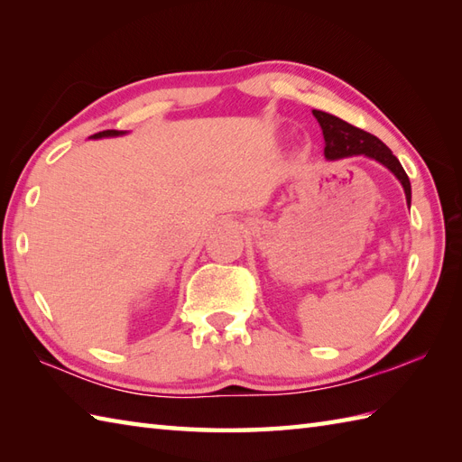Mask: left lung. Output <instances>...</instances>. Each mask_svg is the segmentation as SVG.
Here are the masks:
<instances>
[{"instance_id":"obj_1","label":"left lung","mask_w":462,"mask_h":462,"mask_svg":"<svg viewBox=\"0 0 462 462\" xmlns=\"http://www.w3.org/2000/svg\"><path fill=\"white\" fill-rule=\"evenodd\" d=\"M311 113L321 126L323 141H326V151H323V154H326L329 161L346 159V156H353V154L371 156V159H375L381 164H385L387 169L397 176L405 189L407 204H411L409 176L403 171L401 162L397 161V156L391 152L387 146L377 139V136H373L371 133L363 131V129H357V126L341 121L339 116H333L329 113H323V111H311Z\"/></svg>"}]
</instances>
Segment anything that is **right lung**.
<instances>
[{
  "instance_id": "obj_1",
  "label": "right lung",
  "mask_w": 462,
  "mask_h": 462,
  "mask_svg": "<svg viewBox=\"0 0 462 462\" xmlns=\"http://www.w3.org/2000/svg\"><path fill=\"white\" fill-rule=\"evenodd\" d=\"M116 134H121V133H119V131H113V129H109V131H101V133L93 134V139H101V136H116Z\"/></svg>"
}]
</instances>
